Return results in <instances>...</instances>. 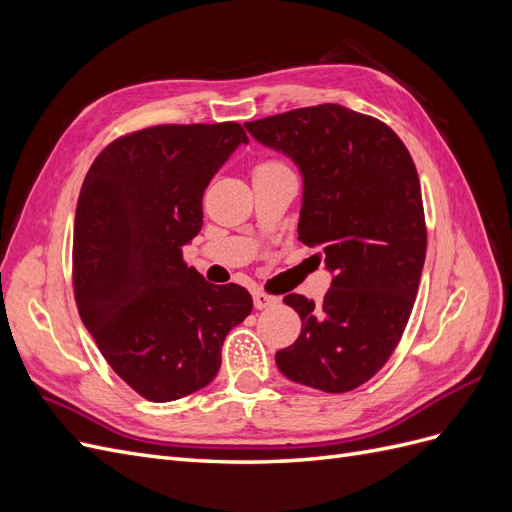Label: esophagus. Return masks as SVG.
I'll use <instances>...</instances> for the list:
<instances>
[{"label":"esophagus","mask_w":512,"mask_h":512,"mask_svg":"<svg viewBox=\"0 0 512 512\" xmlns=\"http://www.w3.org/2000/svg\"><path fill=\"white\" fill-rule=\"evenodd\" d=\"M275 303H277V297H273V294H267L262 290H254V307L256 309H267Z\"/></svg>","instance_id":"esophagus-1"}]
</instances>
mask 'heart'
<instances>
[{"instance_id": "obj_1", "label": "heart", "mask_w": 512, "mask_h": 512, "mask_svg": "<svg viewBox=\"0 0 512 512\" xmlns=\"http://www.w3.org/2000/svg\"><path fill=\"white\" fill-rule=\"evenodd\" d=\"M280 168H284L280 162H262L254 168V175L256 173H267V170H280Z\"/></svg>"}]
</instances>
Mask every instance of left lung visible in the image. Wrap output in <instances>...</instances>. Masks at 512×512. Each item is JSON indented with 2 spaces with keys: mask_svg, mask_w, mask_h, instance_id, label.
Segmentation results:
<instances>
[{
  "mask_svg": "<svg viewBox=\"0 0 512 512\" xmlns=\"http://www.w3.org/2000/svg\"><path fill=\"white\" fill-rule=\"evenodd\" d=\"M245 128L301 168L299 241L320 247L335 275L320 305L284 297L303 327L275 363L292 382L348 393L389 361L416 299L427 252L416 166L386 123L339 104L294 108Z\"/></svg>",
  "mask_w": 512,
  "mask_h": 512,
  "instance_id": "left-lung-1",
  "label": "left lung"
}]
</instances>
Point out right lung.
Wrapping results in <instances>:
<instances>
[{
	"instance_id": "add662e5",
	"label": "right lung",
	"mask_w": 512,
	"mask_h": 512,
	"mask_svg": "<svg viewBox=\"0 0 512 512\" xmlns=\"http://www.w3.org/2000/svg\"><path fill=\"white\" fill-rule=\"evenodd\" d=\"M241 143L237 121L162 123L123 134L91 164L76 203L72 286L85 327L115 374L149 401L207 386L250 292L185 265L203 194Z\"/></svg>"
}]
</instances>
